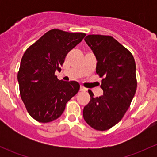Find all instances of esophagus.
I'll list each match as a JSON object with an SVG mask.
<instances>
[{
	"label": "esophagus",
	"mask_w": 157,
	"mask_h": 157,
	"mask_svg": "<svg viewBox=\"0 0 157 157\" xmlns=\"http://www.w3.org/2000/svg\"><path fill=\"white\" fill-rule=\"evenodd\" d=\"M80 91H83V92H85V91H86V90H87V89L85 88L84 86H80Z\"/></svg>",
	"instance_id": "obj_1"
}]
</instances>
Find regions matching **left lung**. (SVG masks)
Masks as SVG:
<instances>
[{"label": "left lung", "mask_w": 157, "mask_h": 157, "mask_svg": "<svg viewBox=\"0 0 157 157\" xmlns=\"http://www.w3.org/2000/svg\"><path fill=\"white\" fill-rule=\"evenodd\" d=\"M84 40L97 60L96 72L102 78L103 96L94 97L88 90L90 101L83 109V118L95 130L106 131L122 119L135 95V61L131 52L112 36L88 35Z\"/></svg>", "instance_id": "left-lung-1"}]
</instances>
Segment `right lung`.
Returning <instances> with one entry per match:
<instances>
[{"instance_id":"obj_1","label":"right lung","mask_w":157,"mask_h":157,"mask_svg":"<svg viewBox=\"0 0 157 157\" xmlns=\"http://www.w3.org/2000/svg\"><path fill=\"white\" fill-rule=\"evenodd\" d=\"M86 34L53 29L47 32L26 50L22 57L17 79L20 94L32 118L39 122L54 121L62 115L66 103L79 91L77 81L60 80L67 53Z\"/></svg>"}]
</instances>
